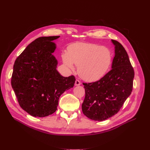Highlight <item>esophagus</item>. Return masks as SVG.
<instances>
[{
  "instance_id": "1",
  "label": "esophagus",
  "mask_w": 150,
  "mask_h": 150,
  "mask_svg": "<svg viewBox=\"0 0 150 150\" xmlns=\"http://www.w3.org/2000/svg\"><path fill=\"white\" fill-rule=\"evenodd\" d=\"M80 84H81L80 81L78 79H76V81H75V86H79Z\"/></svg>"
}]
</instances>
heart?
<instances>
[{
  "mask_svg": "<svg viewBox=\"0 0 150 150\" xmlns=\"http://www.w3.org/2000/svg\"><path fill=\"white\" fill-rule=\"evenodd\" d=\"M63 63L67 69L73 71L78 65L79 75L89 82L101 79L111 66L112 54L107 47L93 43L71 44L67 52L62 54Z\"/></svg>",
  "mask_w": 150,
  "mask_h": 150,
  "instance_id": "b5f03b06",
  "label": "heart"
}]
</instances>
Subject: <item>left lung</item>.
<instances>
[{
	"instance_id": "8db88e82",
	"label": "left lung",
	"mask_w": 150,
	"mask_h": 150,
	"mask_svg": "<svg viewBox=\"0 0 150 150\" xmlns=\"http://www.w3.org/2000/svg\"><path fill=\"white\" fill-rule=\"evenodd\" d=\"M115 57L111 69L96 82L83 83L85 98L83 114L88 118L102 121L120 111L133 89L134 72L123 46L115 40Z\"/></svg>"
}]
</instances>
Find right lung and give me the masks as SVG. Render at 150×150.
Segmentation results:
<instances>
[{
	"label": "right lung",
	"instance_id": "add662e5",
	"mask_svg": "<svg viewBox=\"0 0 150 150\" xmlns=\"http://www.w3.org/2000/svg\"><path fill=\"white\" fill-rule=\"evenodd\" d=\"M60 36L40 37L29 44L15 61L11 85L20 106L31 116L45 117L57 110L59 99L73 87L74 76L63 77L56 69L52 41Z\"/></svg>",
	"mask_w": 150,
	"mask_h": 150
}]
</instances>
